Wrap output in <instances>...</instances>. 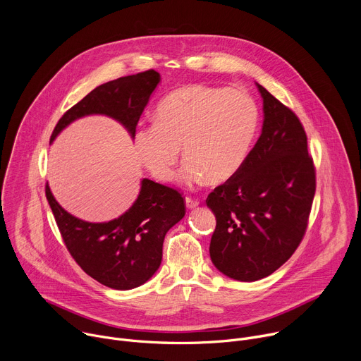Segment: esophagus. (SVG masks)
I'll list each match as a JSON object with an SVG mask.
<instances>
[{
	"instance_id": "esophagus-1",
	"label": "esophagus",
	"mask_w": 361,
	"mask_h": 361,
	"mask_svg": "<svg viewBox=\"0 0 361 361\" xmlns=\"http://www.w3.org/2000/svg\"><path fill=\"white\" fill-rule=\"evenodd\" d=\"M198 204H200V200H198V198L185 197V205H187V209H195Z\"/></svg>"
}]
</instances>
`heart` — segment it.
Segmentation results:
<instances>
[{"instance_id": "heart-1", "label": "heart", "mask_w": 361, "mask_h": 361, "mask_svg": "<svg viewBox=\"0 0 361 361\" xmlns=\"http://www.w3.org/2000/svg\"><path fill=\"white\" fill-rule=\"evenodd\" d=\"M257 126L259 109L247 91L192 84L166 95L156 121L140 126L133 142L140 163L160 181L174 176L183 145V183L223 184L243 167Z\"/></svg>"}]
</instances>
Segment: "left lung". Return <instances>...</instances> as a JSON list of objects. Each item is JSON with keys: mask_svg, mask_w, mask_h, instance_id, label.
Instances as JSON below:
<instances>
[{"mask_svg": "<svg viewBox=\"0 0 361 361\" xmlns=\"http://www.w3.org/2000/svg\"><path fill=\"white\" fill-rule=\"evenodd\" d=\"M262 135L240 169L209 194L217 224L213 264L230 279L255 281L281 267L300 245L316 192V170L298 117L257 84Z\"/></svg>", "mask_w": 361, "mask_h": 361, "instance_id": "left-lung-1", "label": "left lung"}]
</instances>
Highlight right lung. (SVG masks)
<instances>
[{
  "label": "right lung",
  "instance_id": "1",
  "mask_svg": "<svg viewBox=\"0 0 361 361\" xmlns=\"http://www.w3.org/2000/svg\"><path fill=\"white\" fill-rule=\"evenodd\" d=\"M160 82L154 70L121 77L94 88L57 123L51 141L77 118L102 114L121 123L134 138L138 120ZM45 195L75 263L94 280L114 290H131L148 281L161 264L167 231L185 214L183 195L167 185L142 178L137 200L118 219L88 223L71 216Z\"/></svg>",
  "mask_w": 361,
  "mask_h": 361
}]
</instances>
